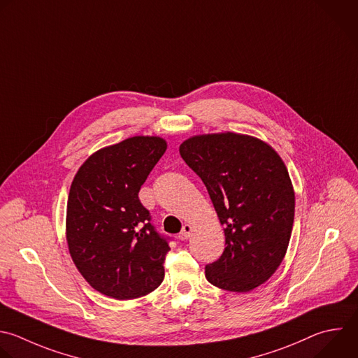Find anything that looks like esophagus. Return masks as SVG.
Returning <instances> with one entry per match:
<instances>
[{"mask_svg":"<svg viewBox=\"0 0 358 358\" xmlns=\"http://www.w3.org/2000/svg\"><path fill=\"white\" fill-rule=\"evenodd\" d=\"M191 233H192V226L188 224V223H185V224L182 226L181 233H180V239H181V241H187L188 237L191 236Z\"/></svg>","mask_w":358,"mask_h":358,"instance_id":"34e87169","label":"esophagus"}]
</instances>
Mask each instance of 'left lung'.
<instances>
[{
  "mask_svg": "<svg viewBox=\"0 0 358 358\" xmlns=\"http://www.w3.org/2000/svg\"><path fill=\"white\" fill-rule=\"evenodd\" d=\"M180 155L203 181L224 230V250L205 267L206 280L230 292L260 287L282 263L294 224L282 159L267 142L234 132L191 136Z\"/></svg>",
  "mask_w": 358,
  "mask_h": 358,
  "instance_id": "8db88e82",
  "label": "left lung"
}]
</instances>
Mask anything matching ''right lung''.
Segmentation results:
<instances>
[{
    "label": "right lung",
    "instance_id": "right-lung-1",
    "mask_svg": "<svg viewBox=\"0 0 358 358\" xmlns=\"http://www.w3.org/2000/svg\"><path fill=\"white\" fill-rule=\"evenodd\" d=\"M166 150L160 136H132L94 152L73 178L66 212L69 253L102 295L136 299L163 282L170 248L138 194Z\"/></svg>",
    "mask_w": 358,
    "mask_h": 358
}]
</instances>
